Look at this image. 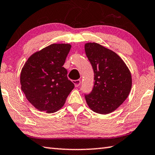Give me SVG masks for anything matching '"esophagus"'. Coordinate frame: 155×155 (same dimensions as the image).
Instances as JSON below:
<instances>
[{
	"mask_svg": "<svg viewBox=\"0 0 155 155\" xmlns=\"http://www.w3.org/2000/svg\"><path fill=\"white\" fill-rule=\"evenodd\" d=\"M73 83H74L75 87H78V86H79L81 84V80H73Z\"/></svg>",
	"mask_w": 155,
	"mask_h": 155,
	"instance_id": "obj_1",
	"label": "esophagus"
}]
</instances>
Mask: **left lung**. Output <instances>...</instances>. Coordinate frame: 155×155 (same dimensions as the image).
Here are the masks:
<instances>
[{
  "label": "left lung",
  "mask_w": 155,
  "mask_h": 155,
  "mask_svg": "<svg viewBox=\"0 0 155 155\" xmlns=\"http://www.w3.org/2000/svg\"><path fill=\"white\" fill-rule=\"evenodd\" d=\"M86 56L94 72L93 88L84 94L94 112L106 114L125 101L131 88V75L120 57L97 43L85 44Z\"/></svg>",
  "instance_id": "8db88e82"
}]
</instances>
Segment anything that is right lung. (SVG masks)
Returning a JSON list of instances; mask_svg holds the SVG:
<instances>
[{
    "label": "right lung",
    "mask_w": 155,
    "mask_h": 155,
    "mask_svg": "<svg viewBox=\"0 0 155 155\" xmlns=\"http://www.w3.org/2000/svg\"><path fill=\"white\" fill-rule=\"evenodd\" d=\"M71 47L63 43L51 44L32 54L24 65L20 75L21 91L41 112L58 110L75 87L63 67Z\"/></svg>",
    "instance_id": "add662e5"
}]
</instances>
